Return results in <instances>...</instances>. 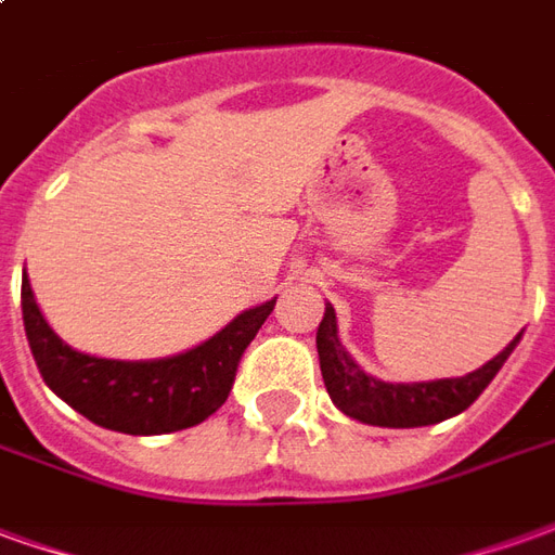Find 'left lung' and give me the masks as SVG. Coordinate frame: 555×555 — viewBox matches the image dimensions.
Instances as JSON below:
<instances>
[{
	"label": "left lung",
	"mask_w": 555,
	"mask_h": 555,
	"mask_svg": "<svg viewBox=\"0 0 555 555\" xmlns=\"http://www.w3.org/2000/svg\"><path fill=\"white\" fill-rule=\"evenodd\" d=\"M517 341L520 336L514 338L500 357H493L488 365H481L478 372L466 377L430 380V384H384L362 372L348 357V350L338 345L336 309L330 302H326L324 321L318 326L321 374H324L333 404L350 418H360L365 425H380V428H418V425H434L442 418L457 416L488 389L490 380L502 369V362L512 357Z\"/></svg>",
	"instance_id": "obj_1"
}]
</instances>
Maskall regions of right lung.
Wrapping results in <instances>:
<instances>
[{
    "label": "right lung",
    "mask_w": 555,
    "mask_h": 555,
    "mask_svg": "<svg viewBox=\"0 0 555 555\" xmlns=\"http://www.w3.org/2000/svg\"><path fill=\"white\" fill-rule=\"evenodd\" d=\"M23 326L43 384L94 425L121 434H171L217 413L249 348L276 300L237 314L222 333L181 357L154 362L98 360L70 350L43 321L23 273Z\"/></svg>",
    "instance_id": "obj_1"
}]
</instances>
